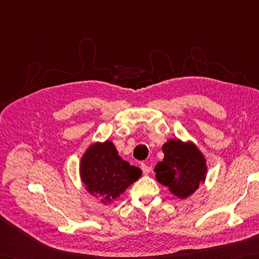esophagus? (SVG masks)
I'll list each match as a JSON object with an SVG mask.
<instances>
[{"mask_svg": "<svg viewBox=\"0 0 259 259\" xmlns=\"http://www.w3.org/2000/svg\"><path fill=\"white\" fill-rule=\"evenodd\" d=\"M141 170H142V172H144L145 175H149L151 172L152 168L148 163H142L141 164Z\"/></svg>", "mask_w": 259, "mask_h": 259, "instance_id": "esophagus-1", "label": "esophagus"}]
</instances>
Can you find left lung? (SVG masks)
I'll use <instances>...</instances> for the list:
<instances>
[{
  "mask_svg": "<svg viewBox=\"0 0 259 259\" xmlns=\"http://www.w3.org/2000/svg\"><path fill=\"white\" fill-rule=\"evenodd\" d=\"M163 159L156 164V179L170 192L186 199L205 183L206 158L191 141L169 139L162 146Z\"/></svg>",
  "mask_w": 259,
  "mask_h": 259,
  "instance_id": "left-lung-1",
  "label": "left lung"
}]
</instances>
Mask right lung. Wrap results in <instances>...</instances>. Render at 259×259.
<instances>
[{
    "label": "right lung",
    "instance_id": "1",
    "mask_svg": "<svg viewBox=\"0 0 259 259\" xmlns=\"http://www.w3.org/2000/svg\"><path fill=\"white\" fill-rule=\"evenodd\" d=\"M142 171L130 166L118 155L112 141L91 145L80 161V177L90 195L100 198L102 203H110L123 194L138 180Z\"/></svg>",
    "mask_w": 259,
    "mask_h": 259
}]
</instances>
